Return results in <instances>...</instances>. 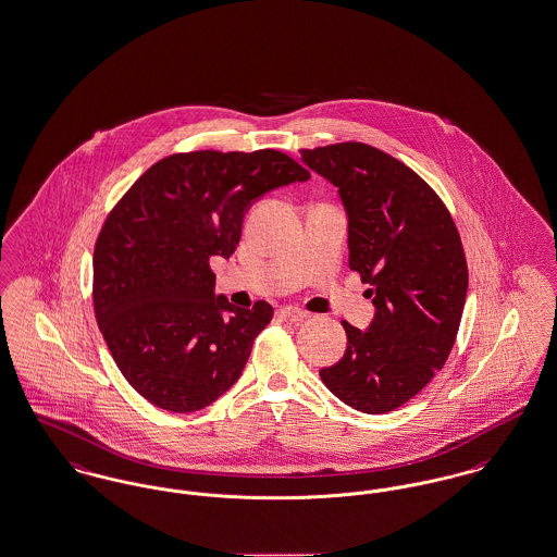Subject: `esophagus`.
Returning <instances> with one entry per match:
<instances>
[{
    "label": "esophagus",
    "mask_w": 557,
    "mask_h": 557,
    "mask_svg": "<svg viewBox=\"0 0 557 557\" xmlns=\"http://www.w3.org/2000/svg\"><path fill=\"white\" fill-rule=\"evenodd\" d=\"M280 313H282L284 318L290 319V321H302V319L309 318V313H307V311H302V309H298V307H292V305H288V307H282V309H280Z\"/></svg>",
    "instance_id": "esophagus-1"
}]
</instances>
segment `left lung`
Listing matches in <instances>:
<instances>
[{"mask_svg": "<svg viewBox=\"0 0 557 557\" xmlns=\"http://www.w3.org/2000/svg\"><path fill=\"white\" fill-rule=\"evenodd\" d=\"M302 162L338 187L348 267L370 284L366 330L343 321L345 355L321 382L363 413H388L443 370L468 294L457 227L420 175L386 152L348 141L302 150Z\"/></svg>", "mask_w": 557, "mask_h": 557, "instance_id": "8db88e82", "label": "left lung"}]
</instances>
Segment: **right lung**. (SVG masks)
Here are the masks:
<instances>
[{
	"label": "right lung",
	"instance_id": "1",
	"mask_svg": "<svg viewBox=\"0 0 557 557\" xmlns=\"http://www.w3.org/2000/svg\"><path fill=\"white\" fill-rule=\"evenodd\" d=\"M309 177L277 150L173 154L108 214L94 252V309L141 397L191 413L238 382L273 307L239 309L216 296L209 261L234 255L244 214L267 191Z\"/></svg>",
	"mask_w": 557,
	"mask_h": 557
}]
</instances>
